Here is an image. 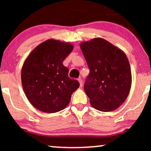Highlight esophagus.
Segmentation results:
<instances>
[{
    "instance_id": "esophagus-1",
    "label": "esophagus",
    "mask_w": 151,
    "mask_h": 151,
    "mask_svg": "<svg viewBox=\"0 0 151 151\" xmlns=\"http://www.w3.org/2000/svg\"><path fill=\"white\" fill-rule=\"evenodd\" d=\"M78 82H79V83H80V87H82V79L81 78H78Z\"/></svg>"
}]
</instances>
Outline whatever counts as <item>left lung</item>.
Here are the masks:
<instances>
[{"mask_svg": "<svg viewBox=\"0 0 151 151\" xmlns=\"http://www.w3.org/2000/svg\"><path fill=\"white\" fill-rule=\"evenodd\" d=\"M90 73L84 88L91 105L109 112L117 109L129 96L131 70L125 53L102 38L80 43Z\"/></svg>", "mask_w": 151, "mask_h": 151, "instance_id": "1", "label": "left lung"}]
</instances>
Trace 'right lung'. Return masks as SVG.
I'll return each mask as SVG.
<instances>
[{"label":"right lung","mask_w":151,"mask_h":151,"mask_svg":"<svg viewBox=\"0 0 151 151\" xmlns=\"http://www.w3.org/2000/svg\"><path fill=\"white\" fill-rule=\"evenodd\" d=\"M73 49L71 43L49 39L38 45L24 60L22 86L28 100L38 110L48 113L63 110L80 86L77 80L69 78V69L63 64Z\"/></svg>","instance_id":"add662e5"}]
</instances>
